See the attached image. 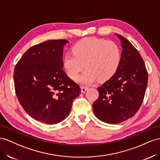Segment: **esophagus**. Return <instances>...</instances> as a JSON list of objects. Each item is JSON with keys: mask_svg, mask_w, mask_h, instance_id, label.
I'll return each mask as SVG.
<instances>
[{"mask_svg": "<svg viewBox=\"0 0 160 160\" xmlns=\"http://www.w3.org/2000/svg\"><path fill=\"white\" fill-rule=\"evenodd\" d=\"M87 89H88V87H86V86H82V87H81V92L84 93V92H86V90H87Z\"/></svg>", "mask_w": 160, "mask_h": 160, "instance_id": "obj_1", "label": "esophagus"}]
</instances>
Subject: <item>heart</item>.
Returning a JSON list of instances; mask_svg holds the SVG:
<instances>
[{
  "label": "heart",
  "instance_id": "obj_1",
  "mask_svg": "<svg viewBox=\"0 0 160 160\" xmlns=\"http://www.w3.org/2000/svg\"><path fill=\"white\" fill-rule=\"evenodd\" d=\"M73 53H67L63 58V65L67 74L75 80L79 73L86 68L78 82L90 84L97 79H110L117 71L121 60V52L118 44L112 41L97 38H86L72 47Z\"/></svg>",
  "mask_w": 160,
  "mask_h": 160
}]
</instances>
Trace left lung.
I'll use <instances>...</instances> for the list:
<instances>
[{
  "label": "left lung",
  "instance_id": "8db88e82",
  "mask_svg": "<svg viewBox=\"0 0 160 160\" xmlns=\"http://www.w3.org/2000/svg\"><path fill=\"white\" fill-rule=\"evenodd\" d=\"M121 60L115 74L97 88L99 97L93 104L99 120L117 124L133 117L144 98L148 74L140 53L119 34Z\"/></svg>",
  "mask_w": 160,
  "mask_h": 160
}]
</instances>
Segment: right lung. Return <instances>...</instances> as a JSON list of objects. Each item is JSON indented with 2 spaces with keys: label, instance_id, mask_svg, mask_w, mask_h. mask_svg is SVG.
I'll list each match as a JSON object with an SVG mask.
<instances>
[{
  "label": "right lung",
  "instance_id": "obj_1",
  "mask_svg": "<svg viewBox=\"0 0 160 160\" xmlns=\"http://www.w3.org/2000/svg\"><path fill=\"white\" fill-rule=\"evenodd\" d=\"M66 39L49 40L30 48L14 70L17 97L28 115L41 122L53 125L69 115L80 86L63 70Z\"/></svg>",
  "mask_w": 160,
  "mask_h": 160
}]
</instances>
